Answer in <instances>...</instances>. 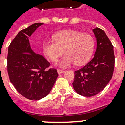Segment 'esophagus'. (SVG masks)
<instances>
[{
  "mask_svg": "<svg viewBox=\"0 0 125 125\" xmlns=\"http://www.w3.org/2000/svg\"><path fill=\"white\" fill-rule=\"evenodd\" d=\"M57 71H58V73L59 74H62V73H64L65 71L62 70V69H57Z\"/></svg>",
  "mask_w": 125,
  "mask_h": 125,
  "instance_id": "esophagus-1",
  "label": "esophagus"
}]
</instances>
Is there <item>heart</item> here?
Returning a JSON list of instances; mask_svg holds the SVG:
<instances>
[{
  "label": "heart",
  "mask_w": 125,
  "mask_h": 125,
  "mask_svg": "<svg viewBox=\"0 0 125 125\" xmlns=\"http://www.w3.org/2000/svg\"><path fill=\"white\" fill-rule=\"evenodd\" d=\"M54 40H46L43 51L51 61H56L65 52L59 65L66 67L75 63L82 65L87 62L93 54L95 42L90 34L72 30H63L53 36Z\"/></svg>",
  "instance_id": "b5f03b06"
}]
</instances>
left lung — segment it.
I'll return each instance as SVG.
<instances>
[{
    "label": "left lung",
    "instance_id": "1",
    "mask_svg": "<svg viewBox=\"0 0 125 125\" xmlns=\"http://www.w3.org/2000/svg\"><path fill=\"white\" fill-rule=\"evenodd\" d=\"M97 38L94 57L85 66L74 71V89L79 95L92 97L103 91L112 77L115 64L114 47L104 31L93 29Z\"/></svg>",
    "mask_w": 125,
    "mask_h": 125
}]
</instances>
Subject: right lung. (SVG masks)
<instances>
[{"mask_svg":"<svg viewBox=\"0 0 125 125\" xmlns=\"http://www.w3.org/2000/svg\"><path fill=\"white\" fill-rule=\"evenodd\" d=\"M43 23H34L21 30L8 47L7 70L10 82L23 97L37 101L46 97L58 74L42 55L30 47L28 38Z\"/></svg>","mask_w":125,"mask_h":125,"instance_id":"add662e5","label":"right lung"}]
</instances>
